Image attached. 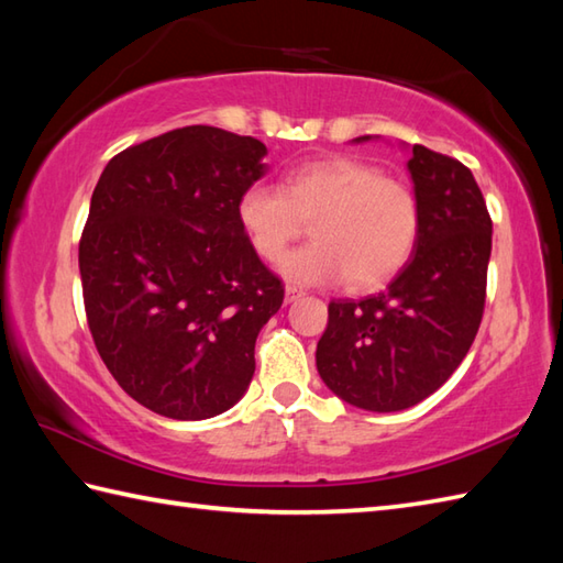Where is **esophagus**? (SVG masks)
I'll list each match as a JSON object with an SVG mask.
<instances>
[{
	"mask_svg": "<svg viewBox=\"0 0 563 563\" xmlns=\"http://www.w3.org/2000/svg\"><path fill=\"white\" fill-rule=\"evenodd\" d=\"M305 292L297 288V285H285V302H295V300H300Z\"/></svg>",
	"mask_w": 563,
	"mask_h": 563,
	"instance_id": "obj_1",
	"label": "esophagus"
}]
</instances>
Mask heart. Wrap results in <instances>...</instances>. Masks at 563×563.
Here are the masks:
<instances>
[{
  "instance_id": "b5f03b06",
  "label": "heart",
  "mask_w": 563,
  "mask_h": 563,
  "mask_svg": "<svg viewBox=\"0 0 563 563\" xmlns=\"http://www.w3.org/2000/svg\"><path fill=\"white\" fill-rule=\"evenodd\" d=\"M236 218L256 254L271 263L312 222L314 242L283 258V275L302 285L351 278L357 290L391 280L421 232L413 188L357 157L305 162L285 174L283 186H249Z\"/></svg>"
}]
</instances>
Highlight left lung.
<instances>
[{
	"instance_id": "left-lung-1",
	"label": "left lung",
	"mask_w": 563,
	"mask_h": 563,
	"mask_svg": "<svg viewBox=\"0 0 563 563\" xmlns=\"http://www.w3.org/2000/svg\"><path fill=\"white\" fill-rule=\"evenodd\" d=\"M406 166L421 206L409 263L385 292L331 300L317 343L324 385L377 413L423 401L460 367L482 324L492 256V218L472 172L423 145Z\"/></svg>"
}]
</instances>
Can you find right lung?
<instances>
[{"instance_id": "1", "label": "right lung", "mask_w": 563, "mask_h": 563, "mask_svg": "<svg viewBox=\"0 0 563 563\" xmlns=\"http://www.w3.org/2000/svg\"><path fill=\"white\" fill-rule=\"evenodd\" d=\"M256 137L188 125L123 150L93 188L79 242L89 331L145 409L202 421L244 397L285 288L236 202L266 174Z\"/></svg>"}]
</instances>
